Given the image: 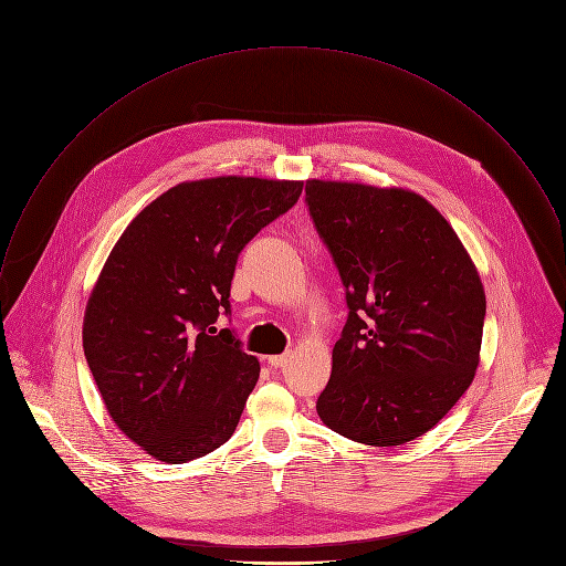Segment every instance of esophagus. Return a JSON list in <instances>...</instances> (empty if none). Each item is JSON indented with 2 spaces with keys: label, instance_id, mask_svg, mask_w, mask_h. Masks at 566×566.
<instances>
[{
  "label": "esophagus",
  "instance_id": "obj_1",
  "mask_svg": "<svg viewBox=\"0 0 566 566\" xmlns=\"http://www.w3.org/2000/svg\"><path fill=\"white\" fill-rule=\"evenodd\" d=\"M290 353H285V355H274V357H270L268 359V364L272 366V368H285L287 366V361H290Z\"/></svg>",
  "mask_w": 566,
  "mask_h": 566
}]
</instances>
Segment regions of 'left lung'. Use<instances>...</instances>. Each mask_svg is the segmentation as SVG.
<instances>
[{
    "label": "left lung",
    "mask_w": 566,
    "mask_h": 566,
    "mask_svg": "<svg viewBox=\"0 0 566 566\" xmlns=\"http://www.w3.org/2000/svg\"><path fill=\"white\" fill-rule=\"evenodd\" d=\"M305 202L350 310L316 412L359 443L412 441L475 377L486 314L480 274L448 220L415 191L307 180Z\"/></svg>",
    "instance_id": "8db88e82"
}]
</instances>
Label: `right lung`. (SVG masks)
<instances>
[{
  "label": "right lung",
  "mask_w": 566,
  "mask_h": 566,
  "mask_svg": "<svg viewBox=\"0 0 566 566\" xmlns=\"http://www.w3.org/2000/svg\"><path fill=\"white\" fill-rule=\"evenodd\" d=\"M301 191L298 180L243 176L180 182L111 250L82 346L111 419L151 458L185 464L237 430L261 366L213 323L232 314L239 254Z\"/></svg>",
  "instance_id": "obj_1"
}]
</instances>
